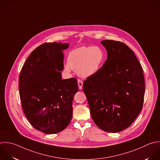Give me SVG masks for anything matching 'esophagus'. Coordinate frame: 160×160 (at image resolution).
<instances>
[{
	"instance_id": "obj_1",
	"label": "esophagus",
	"mask_w": 160,
	"mask_h": 160,
	"mask_svg": "<svg viewBox=\"0 0 160 160\" xmlns=\"http://www.w3.org/2000/svg\"><path fill=\"white\" fill-rule=\"evenodd\" d=\"M83 82L80 80H78V88L80 90H82V87H83Z\"/></svg>"
}]
</instances>
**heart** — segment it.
I'll return each instance as SVG.
<instances>
[{"mask_svg":"<svg viewBox=\"0 0 160 160\" xmlns=\"http://www.w3.org/2000/svg\"><path fill=\"white\" fill-rule=\"evenodd\" d=\"M105 54L99 47L83 46L72 50L68 55V63L64 69L70 72L72 69L76 71L82 78H88L95 75L103 63Z\"/></svg>","mask_w":160,"mask_h":160,"instance_id":"obj_1","label":"heart"}]
</instances>
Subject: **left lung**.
Masks as SVG:
<instances>
[{
    "mask_svg": "<svg viewBox=\"0 0 160 160\" xmlns=\"http://www.w3.org/2000/svg\"><path fill=\"white\" fill-rule=\"evenodd\" d=\"M100 43L107 58L95 75L84 81L83 90L97 127L118 133L129 127L142 110L144 75L135 53L125 43L111 40Z\"/></svg>",
    "mask_w": 160,
    "mask_h": 160,
    "instance_id": "obj_1",
    "label": "left lung"
}]
</instances>
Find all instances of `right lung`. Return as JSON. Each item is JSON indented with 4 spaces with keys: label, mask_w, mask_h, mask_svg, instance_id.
Instances as JSON below:
<instances>
[{
    "label": "right lung",
    "mask_w": 160,
    "mask_h": 160,
    "mask_svg": "<svg viewBox=\"0 0 160 160\" xmlns=\"http://www.w3.org/2000/svg\"><path fill=\"white\" fill-rule=\"evenodd\" d=\"M69 43H45L25 61L19 77V93L23 112L37 130L55 134L69 125L72 103L78 92L75 78L62 80L63 51Z\"/></svg>",
    "instance_id": "obj_1"
}]
</instances>
